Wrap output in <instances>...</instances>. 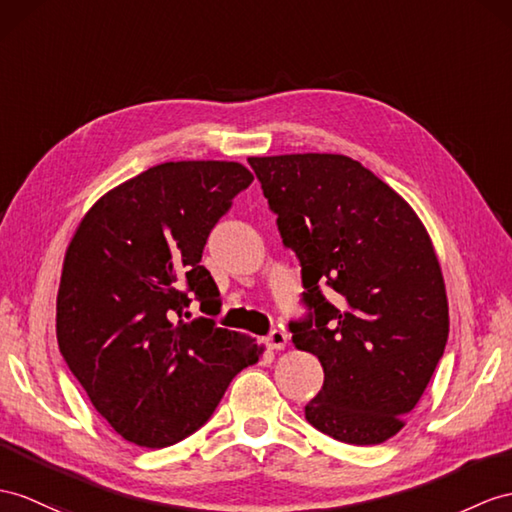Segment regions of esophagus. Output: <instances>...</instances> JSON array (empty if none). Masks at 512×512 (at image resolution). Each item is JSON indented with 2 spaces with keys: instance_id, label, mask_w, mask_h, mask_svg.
<instances>
[{
  "instance_id": "esophagus-1",
  "label": "esophagus",
  "mask_w": 512,
  "mask_h": 512,
  "mask_svg": "<svg viewBox=\"0 0 512 512\" xmlns=\"http://www.w3.org/2000/svg\"><path fill=\"white\" fill-rule=\"evenodd\" d=\"M286 343H289V334L284 330H271L265 339V345L271 347V350H284Z\"/></svg>"
}]
</instances>
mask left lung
<instances>
[{
	"label": "left lung",
	"mask_w": 512,
	"mask_h": 512,
	"mask_svg": "<svg viewBox=\"0 0 512 512\" xmlns=\"http://www.w3.org/2000/svg\"><path fill=\"white\" fill-rule=\"evenodd\" d=\"M302 265L297 350L323 367L306 419L336 441L378 445L406 426L447 334L445 282L430 234L389 184L341 154L247 158ZM335 291L333 302L319 285Z\"/></svg>",
	"instance_id": "1"
}]
</instances>
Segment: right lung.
<instances>
[{
    "label": "right lung",
    "mask_w": 512,
    "mask_h": 512,
    "mask_svg": "<svg viewBox=\"0 0 512 512\" xmlns=\"http://www.w3.org/2000/svg\"><path fill=\"white\" fill-rule=\"evenodd\" d=\"M252 180L241 162H162L99 197L67 247L60 354L97 413L134 445L156 450L193 434L263 354L215 319L182 321L193 297L204 315H219V289L199 260Z\"/></svg>",
    "instance_id": "obj_1"
}]
</instances>
